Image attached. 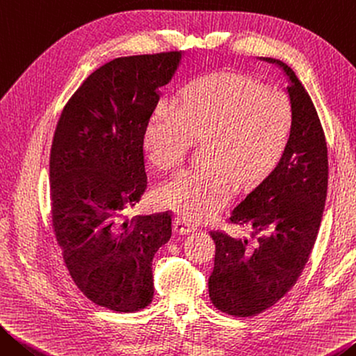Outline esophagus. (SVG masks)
Returning <instances> with one entry per match:
<instances>
[{"label":"esophagus","mask_w":356,"mask_h":356,"mask_svg":"<svg viewBox=\"0 0 356 356\" xmlns=\"http://www.w3.org/2000/svg\"><path fill=\"white\" fill-rule=\"evenodd\" d=\"M175 232L177 233H189V232H194L197 230V224L192 222V220L181 218V216H177L175 218Z\"/></svg>","instance_id":"34e87169"}]
</instances>
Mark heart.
I'll use <instances>...</instances> for the list:
<instances>
[{"label": "heart", "instance_id": "1", "mask_svg": "<svg viewBox=\"0 0 356 356\" xmlns=\"http://www.w3.org/2000/svg\"><path fill=\"white\" fill-rule=\"evenodd\" d=\"M293 106L282 91L248 75L216 72L179 92L175 110L161 104L142 137L143 154L161 172L181 164L191 140H202L205 165L189 168L159 191L165 208L191 219L216 211L232 181L250 186L271 172L293 132Z\"/></svg>", "mask_w": 356, "mask_h": 356}]
</instances>
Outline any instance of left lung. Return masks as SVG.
<instances>
[{"label":"left lung","mask_w":356,"mask_h":356,"mask_svg":"<svg viewBox=\"0 0 356 356\" xmlns=\"http://www.w3.org/2000/svg\"><path fill=\"white\" fill-rule=\"evenodd\" d=\"M287 79L293 132L276 167L233 208L230 222L249 236L209 232L216 244L208 292L219 311L235 317L264 312L298 281L309 260L328 188V149L311 96L287 64L260 58Z\"/></svg>","instance_id":"left-lung-1"}]
</instances>
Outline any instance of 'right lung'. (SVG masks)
I'll return each instance as SVG.
<instances>
[{"label":"right lung","instance_id":"1","mask_svg":"<svg viewBox=\"0 0 356 356\" xmlns=\"http://www.w3.org/2000/svg\"><path fill=\"white\" fill-rule=\"evenodd\" d=\"M183 51L115 58L74 92L50 151L51 222L69 275L86 298L116 312L147 307L153 257L172 214L126 219L147 189L142 137Z\"/></svg>","mask_w":356,"mask_h":356}]
</instances>
